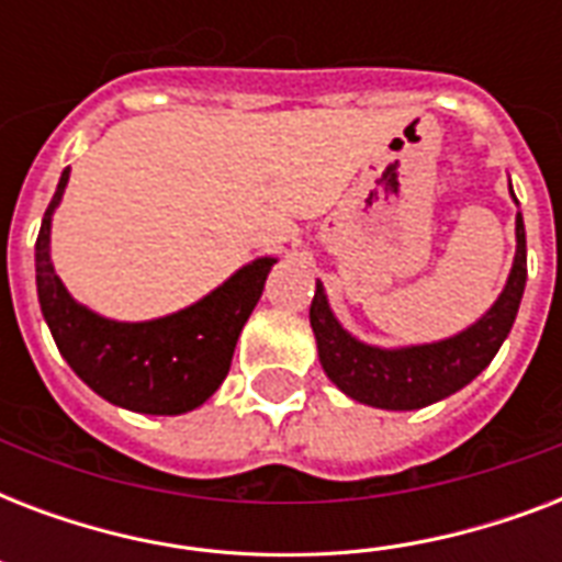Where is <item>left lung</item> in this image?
<instances>
[{"mask_svg": "<svg viewBox=\"0 0 562 562\" xmlns=\"http://www.w3.org/2000/svg\"><path fill=\"white\" fill-rule=\"evenodd\" d=\"M514 194V189H510ZM516 201V194H514ZM528 280L525 256V221L516 212V256L505 291L498 300L463 333L435 344H414L384 350L352 338L329 308L324 282H317L315 300L308 308L312 333L324 373L350 400L384 411H414L440 402L470 384L487 368L516 321Z\"/></svg>", "mask_w": 562, "mask_h": 562, "instance_id": "8db88e82", "label": "left lung"}]
</instances>
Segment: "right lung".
<instances>
[{
	"label": "right lung",
	"mask_w": 562,
	"mask_h": 562,
	"mask_svg": "<svg viewBox=\"0 0 562 562\" xmlns=\"http://www.w3.org/2000/svg\"><path fill=\"white\" fill-rule=\"evenodd\" d=\"M69 183L64 169L34 245L37 297L57 350L83 384L136 414H187L218 391L241 326L262 297L271 256L238 268L227 282L175 315L125 324L95 315L66 291L52 265V215Z\"/></svg>",
	"instance_id": "obj_1"
}]
</instances>
